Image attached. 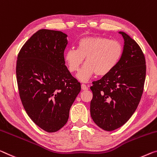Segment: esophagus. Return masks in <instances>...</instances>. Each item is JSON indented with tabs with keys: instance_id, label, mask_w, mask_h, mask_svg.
I'll return each instance as SVG.
<instances>
[{
	"instance_id": "34e87169",
	"label": "esophagus",
	"mask_w": 157,
	"mask_h": 157,
	"mask_svg": "<svg viewBox=\"0 0 157 157\" xmlns=\"http://www.w3.org/2000/svg\"><path fill=\"white\" fill-rule=\"evenodd\" d=\"M81 87H82V90H86V89H88L87 86H86L85 84H81Z\"/></svg>"
}]
</instances>
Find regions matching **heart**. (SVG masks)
Here are the masks:
<instances>
[{
  "instance_id": "heart-1",
  "label": "heart",
  "mask_w": 157,
  "mask_h": 157,
  "mask_svg": "<svg viewBox=\"0 0 157 157\" xmlns=\"http://www.w3.org/2000/svg\"><path fill=\"white\" fill-rule=\"evenodd\" d=\"M123 54L119 41L103 37H88L81 39L78 49L70 48L66 52L64 61L71 73L79 70L86 58V63L77 75L79 81L86 82L94 75L105 76L117 66Z\"/></svg>"
}]
</instances>
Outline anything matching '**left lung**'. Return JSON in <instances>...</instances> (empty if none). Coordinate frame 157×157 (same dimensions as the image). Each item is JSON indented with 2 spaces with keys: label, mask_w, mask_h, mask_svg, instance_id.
I'll use <instances>...</instances> for the list:
<instances>
[{
  "label": "left lung",
  "mask_w": 157,
  "mask_h": 157,
  "mask_svg": "<svg viewBox=\"0 0 157 157\" xmlns=\"http://www.w3.org/2000/svg\"><path fill=\"white\" fill-rule=\"evenodd\" d=\"M123 54L117 66L90 89L93 98L91 117L107 131L121 127L136 111L143 92L146 75L145 58L140 46L124 32Z\"/></svg>",
  "instance_id": "left-lung-1"
}]
</instances>
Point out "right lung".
<instances>
[{
	"label": "right lung",
	"mask_w": 157,
	"mask_h": 157,
	"mask_svg": "<svg viewBox=\"0 0 157 157\" xmlns=\"http://www.w3.org/2000/svg\"><path fill=\"white\" fill-rule=\"evenodd\" d=\"M68 40L61 31L40 29L21 47L16 74L22 105L32 121L48 133L67 123L80 83L65 65Z\"/></svg>",
	"instance_id": "1"
}]
</instances>
